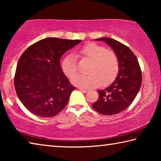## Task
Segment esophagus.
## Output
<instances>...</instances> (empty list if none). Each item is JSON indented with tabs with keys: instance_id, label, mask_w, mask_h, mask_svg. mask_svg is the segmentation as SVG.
Here are the masks:
<instances>
[{
	"instance_id": "34e87169",
	"label": "esophagus",
	"mask_w": 161,
	"mask_h": 161,
	"mask_svg": "<svg viewBox=\"0 0 161 161\" xmlns=\"http://www.w3.org/2000/svg\"><path fill=\"white\" fill-rule=\"evenodd\" d=\"M78 89L80 90V91H82V92H88V91H89L88 89H87V88H78Z\"/></svg>"
}]
</instances>
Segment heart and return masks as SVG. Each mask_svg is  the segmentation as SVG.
<instances>
[{
  "mask_svg": "<svg viewBox=\"0 0 161 161\" xmlns=\"http://www.w3.org/2000/svg\"><path fill=\"white\" fill-rule=\"evenodd\" d=\"M78 53L91 61L88 73L89 75L78 74L71 79V83L80 88H92L105 85L116 77L119 71V59L116 53L105 47L95 43L83 46ZM62 70L65 75L71 78L78 71L76 59L73 55L66 56L62 62Z\"/></svg>",
  "mask_w": 161,
  "mask_h": 161,
  "instance_id": "b5f03b06",
  "label": "heart"
}]
</instances>
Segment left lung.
<instances>
[{
    "mask_svg": "<svg viewBox=\"0 0 161 161\" xmlns=\"http://www.w3.org/2000/svg\"><path fill=\"white\" fill-rule=\"evenodd\" d=\"M108 44L119 59V72L108 88L98 91V100L92 105L98 113L114 115L125 110L133 102L142 82V70L134 53L126 45L114 39H95Z\"/></svg>",
    "mask_w": 161,
    "mask_h": 161,
    "instance_id": "1",
    "label": "left lung"
}]
</instances>
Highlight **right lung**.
Masks as SVG:
<instances>
[{"mask_svg":"<svg viewBox=\"0 0 161 161\" xmlns=\"http://www.w3.org/2000/svg\"><path fill=\"white\" fill-rule=\"evenodd\" d=\"M80 42L43 39L28 47L19 58L14 85L19 100L32 114L53 117L67 105L75 88L64 75L60 58Z\"/></svg>","mask_w":161,"mask_h":161,"instance_id":"1","label":"right lung"}]
</instances>
